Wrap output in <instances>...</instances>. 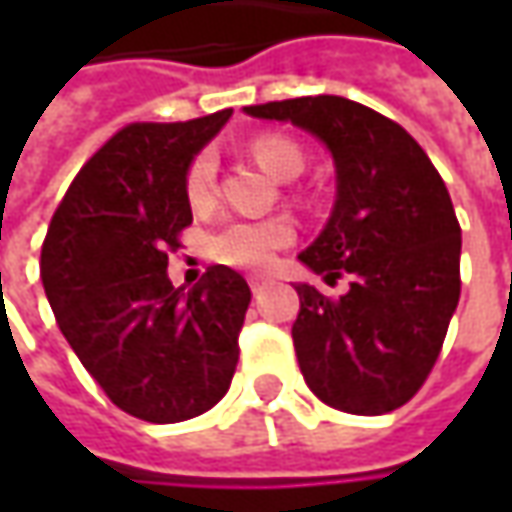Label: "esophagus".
<instances>
[{
	"instance_id": "esophagus-1",
	"label": "esophagus",
	"mask_w": 512,
	"mask_h": 512,
	"mask_svg": "<svg viewBox=\"0 0 512 512\" xmlns=\"http://www.w3.org/2000/svg\"><path fill=\"white\" fill-rule=\"evenodd\" d=\"M265 287H267L265 279H256V276L250 279V290H253V296H256V299L262 296V290H265Z\"/></svg>"
}]
</instances>
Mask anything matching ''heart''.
<instances>
[{"mask_svg": "<svg viewBox=\"0 0 512 512\" xmlns=\"http://www.w3.org/2000/svg\"><path fill=\"white\" fill-rule=\"evenodd\" d=\"M250 153L267 173L279 179H293L305 168L302 148L285 136H273V133L259 136L253 139ZM185 199L193 210H207L216 202V156L210 150H202L187 165ZM293 239H296V225L287 216L230 219L207 236V256L242 270H265L273 265V256Z\"/></svg>", "mask_w": 512, "mask_h": 512, "instance_id": "heart-1", "label": "heart"}]
</instances>
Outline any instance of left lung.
<instances>
[{"mask_svg":"<svg viewBox=\"0 0 512 512\" xmlns=\"http://www.w3.org/2000/svg\"><path fill=\"white\" fill-rule=\"evenodd\" d=\"M322 139L336 165V205L299 253L313 273L350 290L327 299L296 285V359L330 407L382 416L427 382L459 305L462 227L439 170L393 119L344 96L250 105Z\"/></svg>","mask_w":512,"mask_h":512,"instance_id":"left-lung-1","label":"left lung"}]
</instances>
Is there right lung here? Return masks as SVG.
I'll use <instances>...</instances> for the list:
<instances>
[{
    "label": "right lung",
    "mask_w": 512,
    "mask_h": 512,
    "mask_svg": "<svg viewBox=\"0 0 512 512\" xmlns=\"http://www.w3.org/2000/svg\"><path fill=\"white\" fill-rule=\"evenodd\" d=\"M233 110L190 122H133L70 182L42 242L56 325L110 402L173 424L202 416L230 387L250 287L225 265L182 293L168 253L193 222L185 170Z\"/></svg>",
    "instance_id": "right-lung-1"
}]
</instances>
